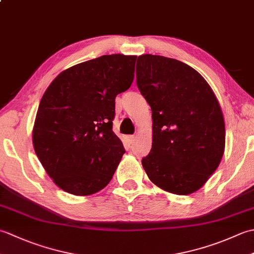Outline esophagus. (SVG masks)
Here are the masks:
<instances>
[{
	"label": "esophagus",
	"mask_w": 254,
	"mask_h": 254,
	"mask_svg": "<svg viewBox=\"0 0 254 254\" xmlns=\"http://www.w3.org/2000/svg\"><path fill=\"white\" fill-rule=\"evenodd\" d=\"M134 141H135V136H134V135L127 136V143H128V145H132L134 143Z\"/></svg>",
	"instance_id": "1"
}]
</instances>
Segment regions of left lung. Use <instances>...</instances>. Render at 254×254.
Instances as JSON below:
<instances>
[{
  "label": "left lung",
  "mask_w": 254,
  "mask_h": 254,
  "mask_svg": "<svg viewBox=\"0 0 254 254\" xmlns=\"http://www.w3.org/2000/svg\"><path fill=\"white\" fill-rule=\"evenodd\" d=\"M136 84L152 109L153 144L142 159L154 185L188 195L214 174L225 150V122L206 80L175 59L137 58Z\"/></svg>",
  "instance_id": "left-lung-1"
}]
</instances>
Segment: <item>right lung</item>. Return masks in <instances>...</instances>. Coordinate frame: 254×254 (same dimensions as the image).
<instances>
[{"mask_svg": "<svg viewBox=\"0 0 254 254\" xmlns=\"http://www.w3.org/2000/svg\"><path fill=\"white\" fill-rule=\"evenodd\" d=\"M135 56L110 55L60 73L42 96L32 144L56 185L90 195L112 179L126 149L112 131L116 97L130 88Z\"/></svg>", "mask_w": 254, "mask_h": 254, "instance_id": "1", "label": "right lung"}]
</instances>
